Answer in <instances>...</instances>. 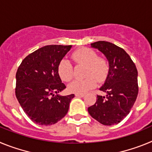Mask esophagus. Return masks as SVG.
<instances>
[{"label": "esophagus", "instance_id": "esophagus-1", "mask_svg": "<svg viewBox=\"0 0 152 152\" xmlns=\"http://www.w3.org/2000/svg\"><path fill=\"white\" fill-rule=\"evenodd\" d=\"M84 94H75V96H77V97H83L84 96Z\"/></svg>", "mask_w": 152, "mask_h": 152}]
</instances>
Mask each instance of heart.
Listing matches in <instances>:
<instances>
[{"instance_id":"obj_1","label":"heart","mask_w":152,"mask_h":152,"mask_svg":"<svg viewBox=\"0 0 152 152\" xmlns=\"http://www.w3.org/2000/svg\"><path fill=\"white\" fill-rule=\"evenodd\" d=\"M72 58L76 64H85L84 79H76L68 86V91L75 94H84L96 86V80L103 82L110 72V63L104 57L88 48H81L72 54ZM58 74L63 81H69L73 77L74 69L72 62L67 59L60 61L58 65Z\"/></svg>"}]
</instances>
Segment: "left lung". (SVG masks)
I'll use <instances>...</instances> for the list:
<instances>
[{"mask_svg":"<svg viewBox=\"0 0 152 152\" xmlns=\"http://www.w3.org/2000/svg\"><path fill=\"white\" fill-rule=\"evenodd\" d=\"M91 45L107 57L110 72L100 88L107 93V96L97 95L96 103L88 107V113L103 125L118 124L129 113L136 100L139 93L138 71L126 51L115 44L98 41Z\"/></svg>","mask_w":152,"mask_h":152,"instance_id":"8db88e82","label":"left lung"}]
</instances>
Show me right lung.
I'll return each instance as SVG.
<instances>
[{"instance_id": "right-lung-1", "label": "right lung", "mask_w": 152, "mask_h": 152, "mask_svg": "<svg viewBox=\"0 0 152 152\" xmlns=\"http://www.w3.org/2000/svg\"><path fill=\"white\" fill-rule=\"evenodd\" d=\"M72 45H45L28 55L16 74L17 100L29 119L50 126L67 114L75 95L59 96L66 88L58 74V65Z\"/></svg>"}]
</instances>
